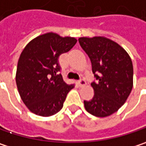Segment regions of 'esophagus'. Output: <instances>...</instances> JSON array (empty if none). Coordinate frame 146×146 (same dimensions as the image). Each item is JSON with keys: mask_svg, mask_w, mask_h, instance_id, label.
Segmentation results:
<instances>
[{"mask_svg": "<svg viewBox=\"0 0 146 146\" xmlns=\"http://www.w3.org/2000/svg\"><path fill=\"white\" fill-rule=\"evenodd\" d=\"M78 85L80 87H84L86 85V81L84 80V79H80L78 82Z\"/></svg>", "mask_w": 146, "mask_h": 146, "instance_id": "34e87169", "label": "esophagus"}]
</instances>
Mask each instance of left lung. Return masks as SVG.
<instances>
[{
    "instance_id": "8db88e82",
    "label": "left lung",
    "mask_w": 146,
    "mask_h": 146,
    "mask_svg": "<svg viewBox=\"0 0 146 146\" xmlns=\"http://www.w3.org/2000/svg\"><path fill=\"white\" fill-rule=\"evenodd\" d=\"M78 42L89 57L97 83L93 82L94 95L84 100L88 112L107 117L125 103L133 88V64L125 50L104 36L80 37Z\"/></svg>"
}]
</instances>
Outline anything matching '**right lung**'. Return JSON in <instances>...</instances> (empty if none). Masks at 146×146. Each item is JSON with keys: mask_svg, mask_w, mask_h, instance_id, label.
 Segmentation results:
<instances>
[{"mask_svg": "<svg viewBox=\"0 0 146 146\" xmlns=\"http://www.w3.org/2000/svg\"><path fill=\"white\" fill-rule=\"evenodd\" d=\"M76 42L74 37L47 33L33 39L21 52L16 82L21 99L31 112L49 117L62 110L74 84L63 81L58 58Z\"/></svg>", "mask_w": 146, "mask_h": 146, "instance_id": "add662e5", "label": "right lung"}]
</instances>
